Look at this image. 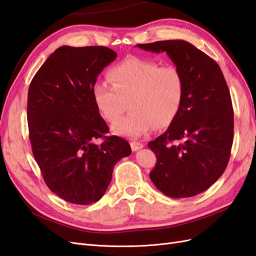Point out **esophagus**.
<instances>
[{"label":"esophagus","instance_id":"1","mask_svg":"<svg viewBox=\"0 0 256 256\" xmlns=\"http://www.w3.org/2000/svg\"><path fill=\"white\" fill-rule=\"evenodd\" d=\"M130 148H132V150H133V151H137V150L142 149L144 144L138 142H130Z\"/></svg>","mask_w":256,"mask_h":256}]
</instances>
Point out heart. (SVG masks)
Wrapping results in <instances>:
<instances>
[{
	"label": "heart",
	"mask_w": 256,
	"mask_h": 256,
	"mask_svg": "<svg viewBox=\"0 0 256 256\" xmlns=\"http://www.w3.org/2000/svg\"><path fill=\"white\" fill-rule=\"evenodd\" d=\"M112 86L96 83L94 103L106 121H118L130 107L133 112L112 126L114 134L138 138L156 126H170L185 98V78L174 64L126 57L107 73Z\"/></svg>",
	"instance_id": "obj_1"
}]
</instances>
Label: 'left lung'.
I'll list each match as a JSON object with an SVG mask.
<instances>
[{
	"mask_svg": "<svg viewBox=\"0 0 256 256\" xmlns=\"http://www.w3.org/2000/svg\"><path fill=\"white\" fill-rule=\"evenodd\" d=\"M137 46L166 52L185 78V98L176 118L148 144L158 158L150 178L171 198L199 194L224 172L233 144L234 112L224 73L208 55L184 40Z\"/></svg>",
	"mask_w": 256,
	"mask_h": 256,
	"instance_id": "left-lung-1",
	"label": "left lung"
}]
</instances>
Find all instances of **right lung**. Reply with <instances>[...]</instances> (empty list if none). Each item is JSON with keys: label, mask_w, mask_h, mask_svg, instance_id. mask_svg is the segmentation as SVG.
Masks as SVG:
<instances>
[{"label": "right lung", "mask_w": 256, "mask_h": 256, "mask_svg": "<svg viewBox=\"0 0 256 256\" xmlns=\"http://www.w3.org/2000/svg\"><path fill=\"white\" fill-rule=\"evenodd\" d=\"M116 57L106 46H62L30 82L28 122L32 155L46 186L70 203L100 200L114 164L132 152L126 139L105 135L110 130L92 96L98 76ZM98 138L104 142L96 145Z\"/></svg>", "instance_id": "right-lung-1"}]
</instances>
